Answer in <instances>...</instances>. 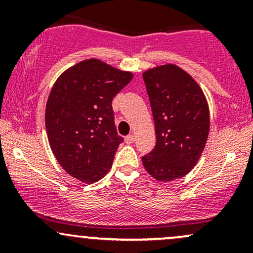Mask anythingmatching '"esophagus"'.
Returning <instances> with one entry per match:
<instances>
[{
	"mask_svg": "<svg viewBox=\"0 0 253 253\" xmlns=\"http://www.w3.org/2000/svg\"><path fill=\"white\" fill-rule=\"evenodd\" d=\"M134 140H135V136L133 135V134H128V135L126 136V138H125V141H126L127 144L134 143Z\"/></svg>",
	"mask_w": 253,
	"mask_h": 253,
	"instance_id": "34e87169",
	"label": "esophagus"
}]
</instances>
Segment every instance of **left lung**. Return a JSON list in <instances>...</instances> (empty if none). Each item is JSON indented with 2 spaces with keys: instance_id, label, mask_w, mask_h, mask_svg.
<instances>
[{
  "instance_id": "obj_1",
  "label": "left lung",
  "mask_w": 253,
  "mask_h": 253,
  "mask_svg": "<svg viewBox=\"0 0 253 253\" xmlns=\"http://www.w3.org/2000/svg\"><path fill=\"white\" fill-rule=\"evenodd\" d=\"M156 128V146L143 164L156 181L171 182L190 172L210 134V107L199 83L175 64L143 72Z\"/></svg>"
}]
</instances>
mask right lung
I'll use <instances>...</instances> for the list:
<instances>
[{"mask_svg": "<svg viewBox=\"0 0 253 253\" xmlns=\"http://www.w3.org/2000/svg\"><path fill=\"white\" fill-rule=\"evenodd\" d=\"M133 78L102 60L75 64L57 78L45 110L46 133L54 158L85 184L100 181L113 165L119 144L113 97Z\"/></svg>", "mask_w": 253, "mask_h": 253, "instance_id": "add662e5", "label": "right lung"}]
</instances>
